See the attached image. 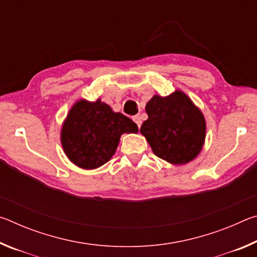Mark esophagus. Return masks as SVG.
<instances>
[{
  "label": "esophagus",
  "mask_w": 257,
  "mask_h": 257,
  "mask_svg": "<svg viewBox=\"0 0 257 257\" xmlns=\"http://www.w3.org/2000/svg\"><path fill=\"white\" fill-rule=\"evenodd\" d=\"M133 120L135 121V122H136V124L138 125V127L141 128V125H142V118H141V114H137V115H135L134 118H133Z\"/></svg>",
  "instance_id": "1"
}]
</instances>
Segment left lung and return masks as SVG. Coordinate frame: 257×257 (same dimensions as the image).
Masks as SVG:
<instances>
[{
    "label": "left lung",
    "mask_w": 257,
    "mask_h": 257,
    "mask_svg": "<svg viewBox=\"0 0 257 257\" xmlns=\"http://www.w3.org/2000/svg\"><path fill=\"white\" fill-rule=\"evenodd\" d=\"M145 110L149 119L143 122L141 134L158 158L173 165L197 158L205 143L206 121L188 95L180 89L168 96L155 94Z\"/></svg>",
    "instance_id": "1"
}]
</instances>
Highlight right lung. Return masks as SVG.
Here are the masks:
<instances>
[{"label":"right lung","instance_id":"add662e5","mask_svg":"<svg viewBox=\"0 0 257 257\" xmlns=\"http://www.w3.org/2000/svg\"><path fill=\"white\" fill-rule=\"evenodd\" d=\"M132 119L97 98H80L72 104L61 127L60 141L64 154L78 168L94 170L112 159L121 135L137 134Z\"/></svg>","mask_w":257,"mask_h":257}]
</instances>
